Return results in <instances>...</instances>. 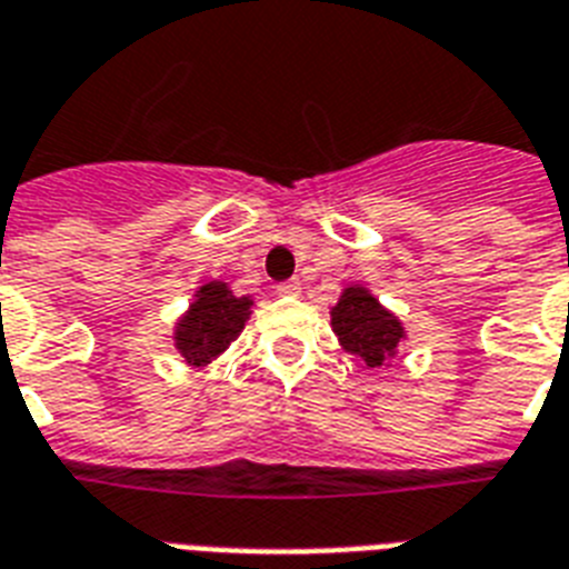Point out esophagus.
<instances>
[{"instance_id":"1","label":"esophagus","mask_w":569,"mask_h":569,"mask_svg":"<svg viewBox=\"0 0 569 569\" xmlns=\"http://www.w3.org/2000/svg\"><path fill=\"white\" fill-rule=\"evenodd\" d=\"M281 293V297H297L299 293V281L297 279H290V281H281L279 288H276Z\"/></svg>"}]
</instances>
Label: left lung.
<instances>
[{"label": "left lung", "instance_id": "obj_1", "mask_svg": "<svg viewBox=\"0 0 569 569\" xmlns=\"http://www.w3.org/2000/svg\"><path fill=\"white\" fill-rule=\"evenodd\" d=\"M329 317L340 347L352 352L367 370H379L381 363H388L408 338L402 320L363 284H347Z\"/></svg>", "mask_w": 569, "mask_h": 569}]
</instances>
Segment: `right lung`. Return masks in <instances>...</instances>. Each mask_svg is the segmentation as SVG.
<instances>
[{
    "mask_svg": "<svg viewBox=\"0 0 569 569\" xmlns=\"http://www.w3.org/2000/svg\"><path fill=\"white\" fill-rule=\"evenodd\" d=\"M256 299L238 297L229 281H202L193 290L188 311L172 326V347L190 367H206L238 340L247 320L252 317Z\"/></svg>",
    "mask_w": 569,
    "mask_h": 569,
    "instance_id": "right-lung-1",
    "label": "right lung"
}]
</instances>
